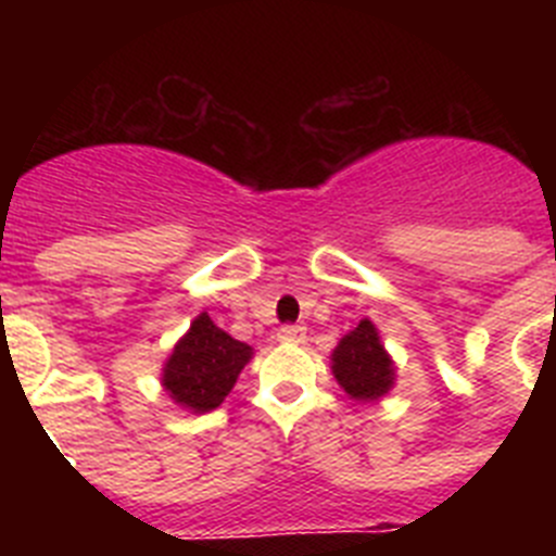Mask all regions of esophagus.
Masks as SVG:
<instances>
[{"label": "esophagus", "instance_id": "1", "mask_svg": "<svg viewBox=\"0 0 556 556\" xmlns=\"http://www.w3.org/2000/svg\"><path fill=\"white\" fill-rule=\"evenodd\" d=\"M278 339H281V342H303V339H306V328H303V326H281V328H278Z\"/></svg>", "mask_w": 556, "mask_h": 556}]
</instances>
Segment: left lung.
Returning <instances> with one entry per match:
<instances>
[{
    "instance_id": "1",
    "label": "left lung",
    "mask_w": 556,
    "mask_h": 556,
    "mask_svg": "<svg viewBox=\"0 0 556 556\" xmlns=\"http://www.w3.org/2000/svg\"><path fill=\"white\" fill-rule=\"evenodd\" d=\"M331 358L339 387L356 401H376L392 387L395 370L370 320H362L345 333Z\"/></svg>"
}]
</instances>
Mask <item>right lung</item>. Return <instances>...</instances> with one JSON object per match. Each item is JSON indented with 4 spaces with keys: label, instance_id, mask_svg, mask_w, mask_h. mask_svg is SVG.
Listing matches in <instances>:
<instances>
[{
    "label": "right lung",
    "instance_id": "right-lung-1",
    "mask_svg": "<svg viewBox=\"0 0 556 556\" xmlns=\"http://www.w3.org/2000/svg\"><path fill=\"white\" fill-rule=\"evenodd\" d=\"M250 353V345L228 337L223 328L214 326L208 314H200L166 362V392L186 409H217L233 390Z\"/></svg>",
    "mask_w": 556,
    "mask_h": 556
}]
</instances>
